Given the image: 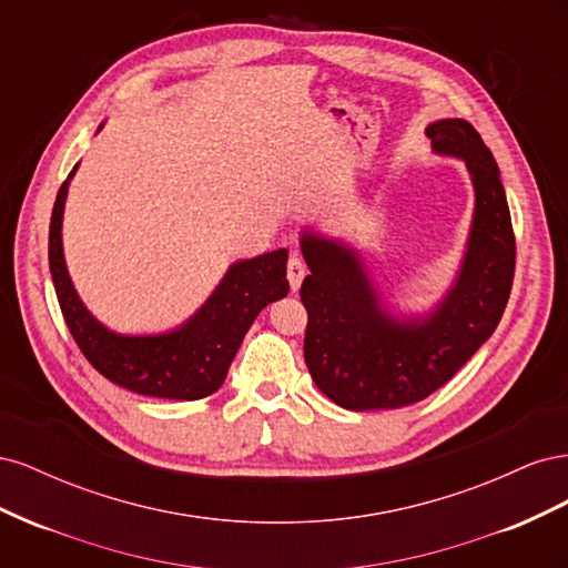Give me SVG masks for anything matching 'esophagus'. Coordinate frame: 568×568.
I'll return each mask as SVG.
<instances>
[{"label":"esophagus","mask_w":568,"mask_h":568,"mask_svg":"<svg viewBox=\"0 0 568 568\" xmlns=\"http://www.w3.org/2000/svg\"><path fill=\"white\" fill-rule=\"evenodd\" d=\"M286 277H288V284H291V288H294V291L301 286V282L305 277V263H303V257L298 253H291L288 255Z\"/></svg>","instance_id":"esophagus-1"}]
</instances>
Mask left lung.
<instances>
[{
  "mask_svg": "<svg viewBox=\"0 0 568 568\" xmlns=\"http://www.w3.org/2000/svg\"><path fill=\"white\" fill-rule=\"evenodd\" d=\"M426 134L436 151L467 161L476 192L459 280L432 317L395 322L379 307L353 251L315 234L301 239L311 267L301 286L305 365L326 398L346 409H388L428 398L490 338L509 301L517 242L493 153L459 118L438 120Z\"/></svg>",
  "mask_w": 568,
  "mask_h": 568,
  "instance_id": "1",
  "label": "left lung"
}]
</instances>
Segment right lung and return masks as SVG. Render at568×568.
<instances>
[{
    "label": "right lung",
    "instance_id": "1",
    "mask_svg": "<svg viewBox=\"0 0 568 568\" xmlns=\"http://www.w3.org/2000/svg\"><path fill=\"white\" fill-rule=\"evenodd\" d=\"M65 192L68 182L61 184L51 211L49 270L68 332L82 355L109 382L140 395L199 400L215 393L257 313L288 294V253L280 248L230 267L209 303L173 334L118 336L84 311L65 272L61 248Z\"/></svg>",
    "mask_w": 568,
    "mask_h": 568
}]
</instances>
